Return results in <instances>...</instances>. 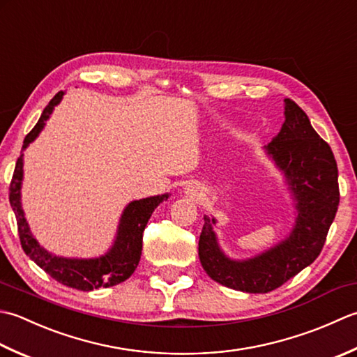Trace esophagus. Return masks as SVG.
I'll return each instance as SVG.
<instances>
[{
	"label": "esophagus",
	"instance_id": "obj_1",
	"mask_svg": "<svg viewBox=\"0 0 357 357\" xmlns=\"http://www.w3.org/2000/svg\"><path fill=\"white\" fill-rule=\"evenodd\" d=\"M191 191H192V189H191Z\"/></svg>",
	"mask_w": 357,
	"mask_h": 357
}]
</instances>
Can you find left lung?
Listing matches in <instances>:
<instances>
[{
  "label": "left lung",
  "mask_w": 357,
  "mask_h": 357,
  "mask_svg": "<svg viewBox=\"0 0 357 357\" xmlns=\"http://www.w3.org/2000/svg\"><path fill=\"white\" fill-rule=\"evenodd\" d=\"M283 101L285 121L264 152L282 172L293 199L294 225L289 234L256 256L232 259L217 238V220L203 217L199 240L203 270L220 285L243 293H270L311 265L322 251L339 206L337 165L331 148L293 100Z\"/></svg>",
  "instance_id": "obj_1"
}]
</instances>
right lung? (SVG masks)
Here are the masks:
<instances>
[{
    "mask_svg": "<svg viewBox=\"0 0 357 357\" xmlns=\"http://www.w3.org/2000/svg\"><path fill=\"white\" fill-rule=\"evenodd\" d=\"M64 92L60 91L49 101L35 128L24 138L21 155L17 160L15 172H13L10 183V206L15 213L18 223V234L24 252L31 257L43 271L63 285L75 288L79 291H92L100 287L109 288L129 279L142 257L143 248V231L146 228L154 209L169 199V192L152 197L132 200L125 206L120 215L117 234L114 242L105 254L98 257L79 259V257H63L47 251L45 246L32 234L27 219L24 215L23 203H21V188L24 178V154L23 151L31 144L46 126V121L52 115L56 105H60Z\"/></svg>",
    "mask_w": 357,
    "mask_h": 357,
    "instance_id": "1",
    "label": "right lung"
}]
</instances>
